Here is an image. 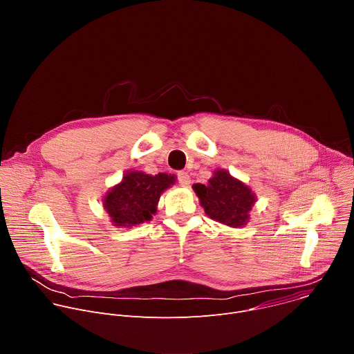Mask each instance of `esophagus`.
Returning a JSON list of instances; mask_svg holds the SVG:
<instances>
[{
	"label": "esophagus",
	"instance_id": "esophagus-1",
	"mask_svg": "<svg viewBox=\"0 0 354 354\" xmlns=\"http://www.w3.org/2000/svg\"><path fill=\"white\" fill-rule=\"evenodd\" d=\"M178 182H179L182 186H189V185H190V176H189V174L185 172V171L178 172Z\"/></svg>",
	"mask_w": 354,
	"mask_h": 354
}]
</instances>
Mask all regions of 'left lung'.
<instances>
[{
    "instance_id": "8db88e82",
    "label": "left lung",
    "mask_w": 354,
    "mask_h": 354,
    "mask_svg": "<svg viewBox=\"0 0 354 354\" xmlns=\"http://www.w3.org/2000/svg\"><path fill=\"white\" fill-rule=\"evenodd\" d=\"M206 214L228 227H243L257 196L243 182L232 178L228 171L217 169L207 185H193Z\"/></svg>"
}]
</instances>
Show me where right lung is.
<instances>
[{
  "mask_svg": "<svg viewBox=\"0 0 354 354\" xmlns=\"http://www.w3.org/2000/svg\"><path fill=\"white\" fill-rule=\"evenodd\" d=\"M176 182L174 175L127 172L122 182L104 197V209L115 227H134L149 221L157 213L161 193Z\"/></svg>",
  "mask_w": 354,
  "mask_h": 354,
  "instance_id": "1",
  "label": "right lung"
}]
</instances>
